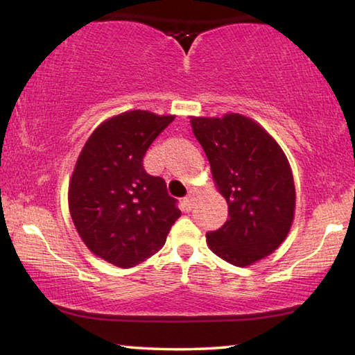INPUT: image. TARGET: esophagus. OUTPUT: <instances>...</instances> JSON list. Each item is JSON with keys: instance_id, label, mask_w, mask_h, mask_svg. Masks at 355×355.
<instances>
[{"instance_id": "esophagus-1", "label": "esophagus", "mask_w": 355, "mask_h": 355, "mask_svg": "<svg viewBox=\"0 0 355 355\" xmlns=\"http://www.w3.org/2000/svg\"><path fill=\"white\" fill-rule=\"evenodd\" d=\"M194 197H196V192L194 191H189L188 196H186L184 199H183V208L186 209V211H191L192 203H194Z\"/></svg>"}]
</instances>
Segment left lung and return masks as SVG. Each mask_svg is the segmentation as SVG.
Here are the masks:
<instances>
[{"label":"left lung","mask_w":355,"mask_h":355,"mask_svg":"<svg viewBox=\"0 0 355 355\" xmlns=\"http://www.w3.org/2000/svg\"><path fill=\"white\" fill-rule=\"evenodd\" d=\"M191 127L228 205L227 222L207 233V243L222 260L250 266L272 254L291 228L296 189L290 163L272 136L241 114L191 117Z\"/></svg>","instance_id":"8db88e82"}]
</instances>
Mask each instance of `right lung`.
<instances>
[{
  "mask_svg": "<svg viewBox=\"0 0 355 355\" xmlns=\"http://www.w3.org/2000/svg\"><path fill=\"white\" fill-rule=\"evenodd\" d=\"M173 116L128 111L105 120L84 144L69 186V208L89 250L133 268L163 248L182 211L142 159Z\"/></svg>",
  "mask_w": 355,
  "mask_h": 355,
  "instance_id": "obj_1",
  "label": "right lung"
}]
</instances>
